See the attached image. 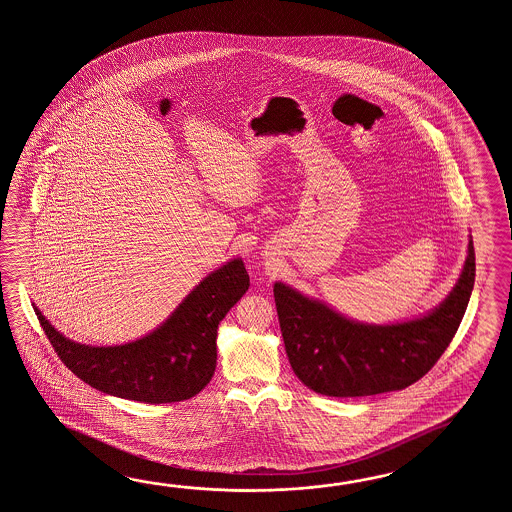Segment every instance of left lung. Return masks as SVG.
<instances>
[{"mask_svg": "<svg viewBox=\"0 0 512 512\" xmlns=\"http://www.w3.org/2000/svg\"><path fill=\"white\" fill-rule=\"evenodd\" d=\"M476 278L468 240L465 267L445 302L428 315L390 326L360 324L282 282L274 302L283 344L296 377L329 397L404 390L434 368L456 335Z\"/></svg>", "mask_w": 512, "mask_h": 512, "instance_id": "1", "label": "left lung"}]
</instances>
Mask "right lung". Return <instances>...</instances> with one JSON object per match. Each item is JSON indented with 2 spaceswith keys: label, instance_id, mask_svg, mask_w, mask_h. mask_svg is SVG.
<instances>
[{
  "label": "right lung",
  "instance_id": "obj_1",
  "mask_svg": "<svg viewBox=\"0 0 512 512\" xmlns=\"http://www.w3.org/2000/svg\"><path fill=\"white\" fill-rule=\"evenodd\" d=\"M249 289L241 258L210 272L170 318L122 346H86L64 337L34 307L60 360L98 392L139 403H177L207 386L218 360L219 322Z\"/></svg>",
  "mask_w": 512,
  "mask_h": 512
}]
</instances>
